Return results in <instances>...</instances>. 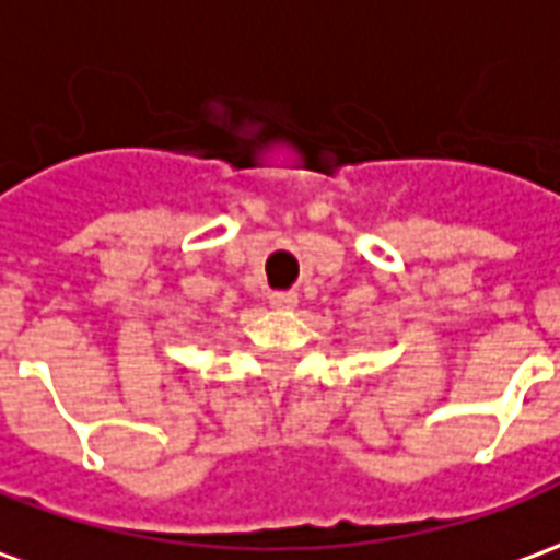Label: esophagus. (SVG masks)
<instances>
[{
	"instance_id": "34e87169",
	"label": "esophagus",
	"mask_w": 560,
	"mask_h": 560,
	"mask_svg": "<svg viewBox=\"0 0 560 560\" xmlns=\"http://www.w3.org/2000/svg\"><path fill=\"white\" fill-rule=\"evenodd\" d=\"M271 304L273 307H280V311H289V307L299 304V292H292V289H277V292H271Z\"/></svg>"
}]
</instances>
